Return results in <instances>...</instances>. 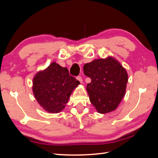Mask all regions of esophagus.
Instances as JSON below:
<instances>
[{
    "instance_id": "34e87169",
    "label": "esophagus",
    "mask_w": 158,
    "mask_h": 158,
    "mask_svg": "<svg viewBox=\"0 0 158 158\" xmlns=\"http://www.w3.org/2000/svg\"><path fill=\"white\" fill-rule=\"evenodd\" d=\"M76 79H77L80 83H82L83 80H82V77H81V76H78V77L76 78Z\"/></svg>"
}]
</instances>
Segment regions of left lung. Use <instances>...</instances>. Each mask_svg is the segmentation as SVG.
<instances>
[{
  "label": "left lung",
  "instance_id": "left-lung-1",
  "mask_svg": "<svg viewBox=\"0 0 158 158\" xmlns=\"http://www.w3.org/2000/svg\"><path fill=\"white\" fill-rule=\"evenodd\" d=\"M84 73L92 79L86 89L89 101L97 111L105 114L114 111L126 92V69L116 59L109 56L85 64Z\"/></svg>",
  "mask_w": 158,
  "mask_h": 158
}]
</instances>
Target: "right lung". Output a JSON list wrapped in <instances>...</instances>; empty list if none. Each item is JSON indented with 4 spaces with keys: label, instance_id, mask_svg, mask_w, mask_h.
I'll return each instance as SVG.
<instances>
[{
    "label": "right lung",
    "instance_id": "1",
    "mask_svg": "<svg viewBox=\"0 0 158 158\" xmlns=\"http://www.w3.org/2000/svg\"><path fill=\"white\" fill-rule=\"evenodd\" d=\"M79 84L78 80L70 76L67 69L52 62L34 76L32 91L37 102L45 111L58 113L64 109L70 95Z\"/></svg>",
    "mask_w": 158,
    "mask_h": 158
}]
</instances>
